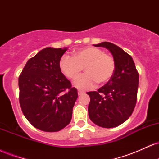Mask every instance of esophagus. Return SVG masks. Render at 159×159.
<instances>
[{
  "label": "esophagus",
  "mask_w": 159,
  "mask_h": 159,
  "mask_svg": "<svg viewBox=\"0 0 159 159\" xmlns=\"http://www.w3.org/2000/svg\"><path fill=\"white\" fill-rule=\"evenodd\" d=\"M83 93H84V92H83V91H81V90H78V94L79 95V96H80V95L83 94Z\"/></svg>",
  "instance_id": "esophagus-1"
}]
</instances>
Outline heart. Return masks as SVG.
Masks as SVG:
<instances>
[{
  "label": "heart",
  "instance_id": "1",
  "mask_svg": "<svg viewBox=\"0 0 159 159\" xmlns=\"http://www.w3.org/2000/svg\"><path fill=\"white\" fill-rule=\"evenodd\" d=\"M59 67L65 77L73 81L79 78L84 69L86 74L75 82V86L86 90L94 87L96 82L105 84L110 81L116 70V62L102 49L87 46L74 52L72 57H62Z\"/></svg>",
  "mask_w": 159,
  "mask_h": 159
}]
</instances>
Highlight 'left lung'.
I'll use <instances>...</instances> for the list:
<instances>
[{
  "mask_svg": "<svg viewBox=\"0 0 159 159\" xmlns=\"http://www.w3.org/2000/svg\"><path fill=\"white\" fill-rule=\"evenodd\" d=\"M94 46L110 51L116 62V70L111 81L103 87L87 93L90 97L89 117L98 126L116 127L126 121L134 111L139 74L132 57L119 46L108 42Z\"/></svg>",
  "mask_w": 159,
  "mask_h": 159,
  "instance_id": "left-lung-1",
  "label": "left lung"
}]
</instances>
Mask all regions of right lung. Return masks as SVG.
<instances>
[{
  "mask_svg": "<svg viewBox=\"0 0 159 159\" xmlns=\"http://www.w3.org/2000/svg\"><path fill=\"white\" fill-rule=\"evenodd\" d=\"M66 50L43 49L27 61L19 78L21 111L33 126L44 132H58L70 123L78 98L59 67Z\"/></svg>",
  "mask_w": 159,
  "mask_h": 159,
  "instance_id": "obj_1",
  "label": "right lung"
}]
</instances>
